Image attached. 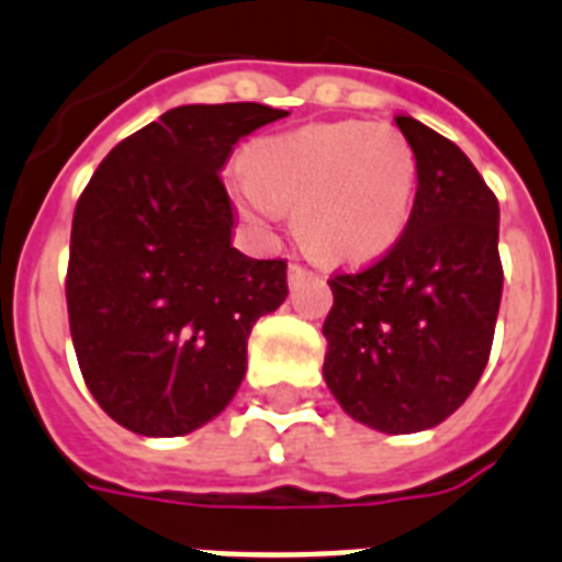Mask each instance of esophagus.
Here are the masks:
<instances>
[{
  "mask_svg": "<svg viewBox=\"0 0 562 562\" xmlns=\"http://www.w3.org/2000/svg\"><path fill=\"white\" fill-rule=\"evenodd\" d=\"M304 276H310L307 267H301L299 261H292V263H290V284H299V281H301V278H304Z\"/></svg>",
  "mask_w": 562,
  "mask_h": 562,
  "instance_id": "1",
  "label": "esophagus"
}]
</instances>
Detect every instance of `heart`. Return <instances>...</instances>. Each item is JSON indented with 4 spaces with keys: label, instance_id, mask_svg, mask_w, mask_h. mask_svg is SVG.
<instances>
[{
    "label": "heart",
    "instance_id": "1",
    "mask_svg": "<svg viewBox=\"0 0 562 562\" xmlns=\"http://www.w3.org/2000/svg\"><path fill=\"white\" fill-rule=\"evenodd\" d=\"M419 164L396 125L338 120L255 140L229 194L255 232L295 209V235L324 261H368L393 247L414 209Z\"/></svg>",
    "mask_w": 562,
    "mask_h": 562
}]
</instances>
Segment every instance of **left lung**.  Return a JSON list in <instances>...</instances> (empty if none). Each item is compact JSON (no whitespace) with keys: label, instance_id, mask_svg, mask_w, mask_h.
Here are the masks:
<instances>
[{"label":"left lung","instance_id":"1","mask_svg":"<svg viewBox=\"0 0 562 562\" xmlns=\"http://www.w3.org/2000/svg\"><path fill=\"white\" fill-rule=\"evenodd\" d=\"M419 187L382 258L327 281L324 379L338 405L382 434H416L457 411L488 364L499 299V206L465 151L398 114Z\"/></svg>","mask_w":562,"mask_h":562}]
</instances>
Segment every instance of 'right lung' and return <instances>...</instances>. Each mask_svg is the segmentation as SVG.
Instances as JSON below:
<instances>
[{"instance_id": "right-lung-1", "label": "right lung", "mask_w": 562, "mask_h": 562, "mask_svg": "<svg viewBox=\"0 0 562 562\" xmlns=\"http://www.w3.org/2000/svg\"><path fill=\"white\" fill-rule=\"evenodd\" d=\"M261 103L180 105L111 148L71 224L65 301L97 405L143 437L215 419L247 373V338L286 299V261L232 247L221 169Z\"/></svg>"}]
</instances>
